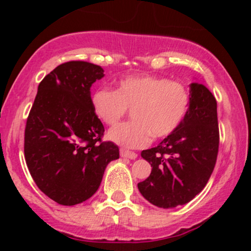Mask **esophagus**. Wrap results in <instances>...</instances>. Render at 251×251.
Returning <instances> with one entry per match:
<instances>
[{"label":"esophagus","instance_id":"esophagus-1","mask_svg":"<svg viewBox=\"0 0 251 251\" xmlns=\"http://www.w3.org/2000/svg\"><path fill=\"white\" fill-rule=\"evenodd\" d=\"M120 155L122 157H126V159H136L137 157V154L135 152H130V151H126V150H123L121 149L120 150Z\"/></svg>","mask_w":251,"mask_h":251}]
</instances>
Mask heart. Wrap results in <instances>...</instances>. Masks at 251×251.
<instances>
[{"mask_svg": "<svg viewBox=\"0 0 251 251\" xmlns=\"http://www.w3.org/2000/svg\"><path fill=\"white\" fill-rule=\"evenodd\" d=\"M190 92L183 83L155 75L126 76L116 90L101 88L94 92L91 105L102 123H118L128 109L132 122L109 130L107 138L126 149L149 145L152 137L164 138L177 130L190 106Z\"/></svg>", "mask_w": 251, "mask_h": 251, "instance_id": "b5f03b06", "label": "heart"}]
</instances>
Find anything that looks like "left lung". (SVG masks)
<instances>
[{
  "mask_svg": "<svg viewBox=\"0 0 251 251\" xmlns=\"http://www.w3.org/2000/svg\"><path fill=\"white\" fill-rule=\"evenodd\" d=\"M190 106L183 122L159 145L142 152L152 167L138 183L151 203L175 208L190 202L207 185L219 146L217 101L203 84L191 83Z\"/></svg>",
  "mask_w": 251,
  "mask_h": 251,
  "instance_id": "left-lung-1",
  "label": "left lung"
}]
</instances>
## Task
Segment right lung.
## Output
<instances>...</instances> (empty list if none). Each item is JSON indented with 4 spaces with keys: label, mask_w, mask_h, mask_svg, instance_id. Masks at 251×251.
<instances>
[{
    "label": "right lung",
    "mask_w": 251,
    "mask_h": 251,
    "mask_svg": "<svg viewBox=\"0 0 251 251\" xmlns=\"http://www.w3.org/2000/svg\"><path fill=\"white\" fill-rule=\"evenodd\" d=\"M104 70L87 61L57 66L41 81L27 118L24 152L37 187L63 205L88 200L119 147L101 142L104 126L91 105L90 88Z\"/></svg>",
    "instance_id": "1"
}]
</instances>
